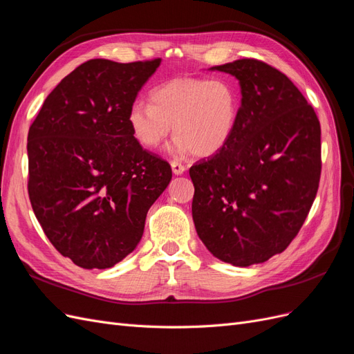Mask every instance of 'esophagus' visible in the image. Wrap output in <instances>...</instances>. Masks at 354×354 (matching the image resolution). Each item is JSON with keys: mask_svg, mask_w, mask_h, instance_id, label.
Segmentation results:
<instances>
[{"mask_svg": "<svg viewBox=\"0 0 354 354\" xmlns=\"http://www.w3.org/2000/svg\"><path fill=\"white\" fill-rule=\"evenodd\" d=\"M171 168H173V173L176 176H180V174H183V173L186 171V167L183 165L181 162H178V161H171Z\"/></svg>", "mask_w": 354, "mask_h": 354, "instance_id": "34e87169", "label": "esophagus"}]
</instances>
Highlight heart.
<instances>
[{"label":"heart","instance_id":"heart-1","mask_svg":"<svg viewBox=\"0 0 354 354\" xmlns=\"http://www.w3.org/2000/svg\"><path fill=\"white\" fill-rule=\"evenodd\" d=\"M149 100L133 102L127 114L131 136L145 149L160 148L173 127V152L206 158L223 151L236 130L240 91L227 77H176L155 86Z\"/></svg>","mask_w":354,"mask_h":354}]
</instances>
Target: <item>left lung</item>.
I'll use <instances>...</instances> for the list:
<instances>
[{"label": "left lung", "mask_w": 354, "mask_h": 354, "mask_svg": "<svg viewBox=\"0 0 354 354\" xmlns=\"http://www.w3.org/2000/svg\"><path fill=\"white\" fill-rule=\"evenodd\" d=\"M239 79L241 105L223 151L190 167L192 215L215 258L236 266L281 253L306 219L321 178V124L284 73L254 58L212 67Z\"/></svg>", "instance_id": "1"}]
</instances>
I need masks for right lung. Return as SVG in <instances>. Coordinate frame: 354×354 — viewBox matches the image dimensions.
Here are the masks:
<instances>
[{
	"mask_svg": "<svg viewBox=\"0 0 354 354\" xmlns=\"http://www.w3.org/2000/svg\"><path fill=\"white\" fill-rule=\"evenodd\" d=\"M160 64L89 59L46 96L29 129L33 212L53 246L84 270L111 268L136 249L146 214L173 177L127 124Z\"/></svg>",
	"mask_w": 354,
	"mask_h": 354,
	"instance_id": "add662e5",
	"label": "right lung"
}]
</instances>
